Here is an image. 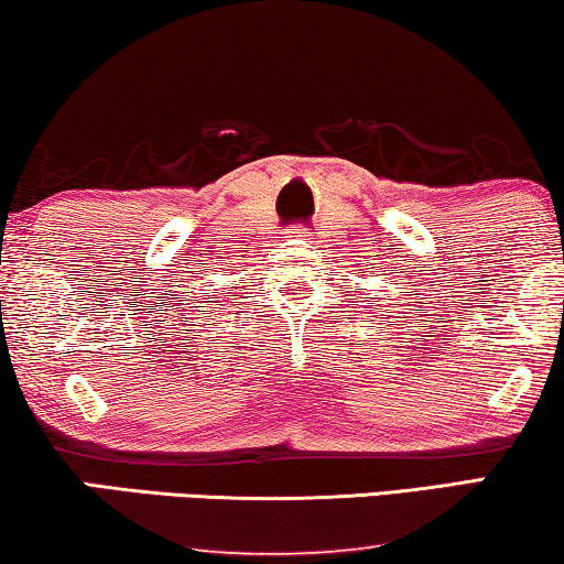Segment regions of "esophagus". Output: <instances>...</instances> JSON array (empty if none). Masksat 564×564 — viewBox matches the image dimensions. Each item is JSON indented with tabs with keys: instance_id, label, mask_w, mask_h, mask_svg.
Instances as JSON below:
<instances>
[{
	"instance_id": "1",
	"label": "esophagus",
	"mask_w": 564,
	"mask_h": 564,
	"mask_svg": "<svg viewBox=\"0 0 564 564\" xmlns=\"http://www.w3.org/2000/svg\"><path fill=\"white\" fill-rule=\"evenodd\" d=\"M286 234L291 239H296V241H302V239H310L312 237V229H306V226H302V224H296V226H289L286 229Z\"/></svg>"
}]
</instances>
